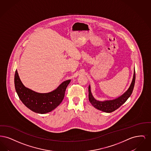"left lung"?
Here are the masks:
<instances>
[{"label": "left lung", "instance_id": "left-lung-1", "mask_svg": "<svg viewBox=\"0 0 151 151\" xmlns=\"http://www.w3.org/2000/svg\"><path fill=\"white\" fill-rule=\"evenodd\" d=\"M135 71L134 69L133 79L129 89L118 99H116L113 100L105 101H99L96 100L92 96L91 91V88L90 86H89L88 88L89 101L94 108L106 113H111L115 111V110H116L117 109H118L121 106H122V105L127 100V99L129 98V96L132 93L134 85H135Z\"/></svg>", "mask_w": 151, "mask_h": 151}]
</instances>
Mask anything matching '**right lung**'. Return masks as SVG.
I'll return each mask as SVG.
<instances>
[{
	"label": "right lung",
	"mask_w": 151,
	"mask_h": 151,
	"mask_svg": "<svg viewBox=\"0 0 151 151\" xmlns=\"http://www.w3.org/2000/svg\"><path fill=\"white\" fill-rule=\"evenodd\" d=\"M14 81L16 91L22 102L30 110L39 114L50 112L60 105L64 99L66 88L71 81L70 80H66L55 90L49 93H40L24 86L17 70Z\"/></svg>",
	"instance_id": "obj_1"
}]
</instances>
